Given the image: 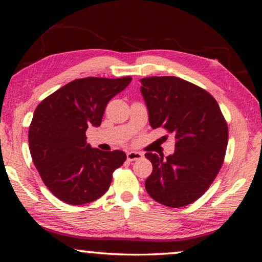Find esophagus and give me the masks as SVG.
Returning a JSON list of instances; mask_svg holds the SVG:
<instances>
[{
    "label": "esophagus",
    "instance_id": "34e87169",
    "mask_svg": "<svg viewBox=\"0 0 262 262\" xmlns=\"http://www.w3.org/2000/svg\"><path fill=\"white\" fill-rule=\"evenodd\" d=\"M143 154L142 152H139V151H128L127 152V159L129 162H133V161H139V159H142L143 158Z\"/></svg>",
    "mask_w": 262,
    "mask_h": 262
}]
</instances>
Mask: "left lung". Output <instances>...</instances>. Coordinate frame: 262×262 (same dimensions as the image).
<instances>
[{
	"instance_id": "obj_1",
	"label": "left lung",
	"mask_w": 262,
	"mask_h": 262,
	"mask_svg": "<svg viewBox=\"0 0 262 262\" xmlns=\"http://www.w3.org/2000/svg\"><path fill=\"white\" fill-rule=\"evenodd\" d=\"M154 129L174 134L173 155L147 152L152 172L145 189L161 205L180 208L196 201L215 180L224 162L228 125L209 92L174 76L141 79Z\"/></svg>"
}]
</instances>
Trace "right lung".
Instances as JSON below:
<instances>
[{
  "instance_id": "add662e5",
  "label": "right lung",
  "mask_w": 262,
  "mask_h": 262,
  "mask_svg": "<svg viewBox=\"0 0 262 262\" xmlns=\"http://www.w3.org/2000/svg\"><path fill=\"white\" fill-rule=\"evenodd\" d=\"M130 81V76L75 79L37 106L29 128L30 152L43 184L59 200L85 205L107 192L126 154L91 148L85 132L100 126L106 105Z\"/></svg>"
}]
</instances>
